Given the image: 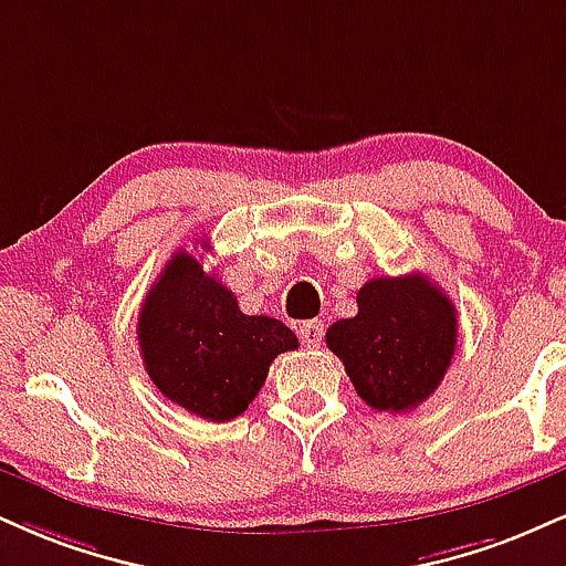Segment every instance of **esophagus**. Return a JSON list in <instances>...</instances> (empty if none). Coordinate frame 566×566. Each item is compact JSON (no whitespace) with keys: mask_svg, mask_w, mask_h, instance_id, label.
<instances>
[{"mask_svg":"<svg viewBox=\"0 0 566 566\" xmlns=\"http://www.w3.org/2000/svg\"><path fill=\"white\" fill-rule=\"evenodd\" d=\"M297 332H301L303 345H308V348H318L324 337V322H318V318H313V322H303Z\"/></svg>","mask_w":566,"mask_h":566,"instance_id":"34e87169","label":"esophagus"}]
</instances>
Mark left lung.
I'll use <instances>...</instances> for the list:
<instances>
[{
  "instance_id": "left-lung-1",
  "label": "left lung",
  "mask_w": 566,
  "mask_h": 566,
  "mask_svg": "<svg viewBox=\"0 0 566 566\" xmlns=\"http://www.w3.org/2000/svg\"><path fill=\"white\" fill-rule=\"evenodd\" d=\"M358 313L326 329L353 387L377 411H411L451 366L459 324L446 292L427 276H377L358 290Z\"/></svg>"
}]
</instances>
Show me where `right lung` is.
<instances>
[{
	"instance_id": "right-lung-1",
	"label": "right lung",
	"mask_w": 566,
	"mask_h": 566,
	"mask_svg": "<svg viewBox=\"0 0 566 566\" xmlns=\"http://www.w3.org/2000/svg\"><path fill=\"white\" fill-rule=\"evenodd\" d=\"M136 337L153 385L208 421H231L248 411L271 360L297 348L290 326L244 316L234 292L184 250L147 292Z\"/></svg>"
}]
</instances>
